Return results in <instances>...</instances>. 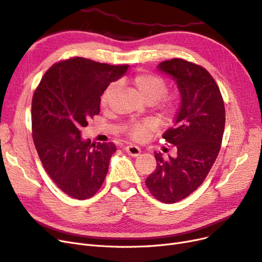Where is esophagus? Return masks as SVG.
<instances>
[{
	"label": "esophagus",
	"mask_w": 262,
	"mask_h": 262,
	"mask_svg": "<svg viewBox=\"0 0 262 262\" xmlns=\"http://www.w3.org/2000/svg\"><path fill=\"white\" fill-rule=\"evenodd\" d=\"M124 150L128 152V155L132 156V157H137L141 154V148L138 146H134V145H128L124 147Z\"/></svg>",
	"instance_id": "1"
}]
</instances>
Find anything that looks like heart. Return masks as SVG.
<instances>
[{
	"instance_id": "obj_1",
	"label": "heart",
	"mask_w": 262,
	"mask_h": 262,
	"mask_svg": "<svg viewBox=\"0 0 262 262\" xmlns=\"http://www.w3.org/2000/svg\"><path fill=\"white\" fill-rule=\"evenodd\" d=\"M141 95L149 103H154L161 118L172 121L180 110V95L177 92H167V81L164 77L149 71H140L132 79ZM119 82L114 81L108 84L101 94L102 107L110 106L119 90ZM158 128L155 119H146L142 122L132 123L128 127V135L134 141L145 140L149 132Z\"/></svg>"
}]
</instances>
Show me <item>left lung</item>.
Returning a JSON list of instances; mask_svg holds the SVG:
<instances>
[{
    "instance_id": "1",
    "label": "left lung",
    "mask_w": 262,
    "mask_h": 262,
    "mask_svg": "<svg viewBox=\"0 0 262 262\" xmlns=\"http://www.w3.org/2000/svg\"><path fill=\"white\" fill-rule=\"evenodd\" d=\"M158 69L173 77L182 97L174 125L162 135L177 155L164 159L155 152L157 166L145 184L157 201L173 204L196 191L209 173L221 148L225 110L218 84L204 67L172 58Z\"/></svg>"
}]
</instances>
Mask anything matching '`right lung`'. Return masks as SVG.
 I'll return each instance as SVG.
<instances>
[{
    "label": "right lung",
    "instance_id": "add662e5",
    "mask_svg": "<svg viewBox=\"0 0 262 262\" xmlns=\"http://www.w3.org/2000/svg\"><path fill=\"white\" fill-rule=\"evenodd\" d=\"M128 65L73 57L52 65L31 104L32 139L42 165L60 191L76 200L92 197L106 178L116 145L81 139V128L100 114L104 89Z\"/></svg>",
    "mask_w": 262,
    "mask_h": 262
}]
</instances>
